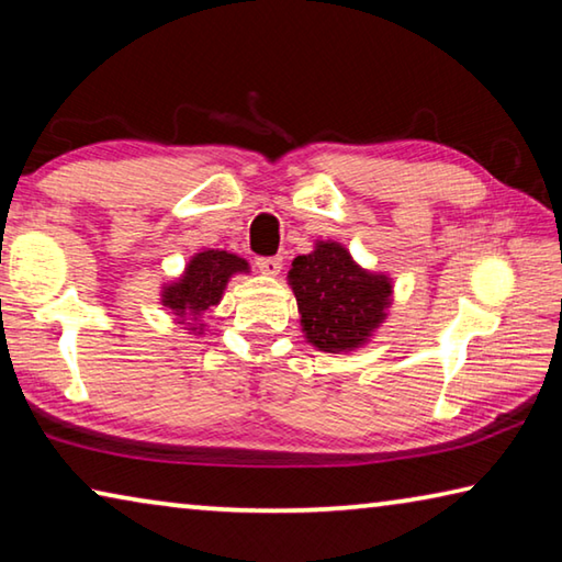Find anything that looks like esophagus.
Returning <instances> with one entry per match:
<instances>
[{
  "instance_id": "1",
  "label": "esophagus",
  "mask_w": 562,
  "mask_h": 562,
  "mask_svg": "<svg viewBox=\"0 0 562 562\" xmlns=\"http://www.w3.org/2000/svg\"><path fill=\"white\" fill-rule=\"evenodd\" d=\"M258 268L262 274H270V278H274V274H280V270H282V260L280 258H258Z\"/></svg>"
}]
</instances>
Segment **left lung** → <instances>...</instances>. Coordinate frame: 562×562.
<instances>
[{"instance_id":"left-lung-1","label":"left lung","mask_w":562,"mask_h":562,"mask_svg":"<svg viewBox=\"0 0 562 562\" xmlns=\"http://www.w3.org/2000/svg\"><path fill=\"white\" fill-rule=\"evenodd\" d=\"M288 284L304 339L327 355L369 345L394 302L392 278L361 268L337 240H317L315 250L294 258Z\"/></svg>"}]
</instances>
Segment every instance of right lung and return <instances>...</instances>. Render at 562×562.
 Masks as SVG:
<instances>
[{"mask_svg": "<svg viewBox=\"0 0 562 562\" xmlns=\"http://www.w3.org/2000/svg\"><path fill=\"white\" fill-rule=\"evenodd\" d=\"M250 272V262L227 250H201L188 260L180 278L160 288V304L168 310L176 325H183L188 335H205V312L221 304L227 282L235 274Z\"/></svg>", "mask_w": 562, "mask_h": 562, "instance_id": "add662e5", "label": "right lung"}]
</instances>
